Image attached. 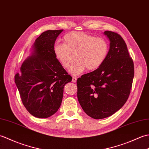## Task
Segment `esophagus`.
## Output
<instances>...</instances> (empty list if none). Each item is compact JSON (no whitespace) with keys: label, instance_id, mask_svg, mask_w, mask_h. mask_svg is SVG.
<instances>
[{"label":"esophagus","instance_id":"esophagus-1","mask_svg":"<svg viewBox=\"0 0 149 149\" xmlns=\"http://www.w3.org/2000/svg\"><path fill=\"white\" fill-rule=\"evenodd\" d=\"M76 81H77V78L75 77H73V78H72L73 83H76Z\"/></svg>","mask_w":149,"mask_h":149}]
</instances>
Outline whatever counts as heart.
Masks as SVG:
<instances>
[{
	"instance_id": "obj_1",
	"label": "heart",
	"mask_w": 149,
	"mask_h": 149,
	"mask_svg": "<svg viewBox=\"0 0 149 149\" xmlns=\"http://www.w3.org/2000/svg\"><path fill=\"white\" fill-rule=\"evenodd\" d=\"M64 43L54 46V53L63 68L68 69L74 59L75 62L70 72L78 75L85 70L93 71L103 64L108 53V44L102 38L83 32L73 31L65 35Z\"/></svg>"
}]
</instances>
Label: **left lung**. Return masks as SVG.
Masks as SVG:
<instances>
[{
  "label": "left lung",
  "mask_w": 149,
  "mask_h": 149,
  "mask_svg": "<svg viewBox=\"0 0 149 149\" xmlns=\"http://www.w3.org/2000/svg\"><path fill=\"white\" fill-rule=\"evenodd\" d=\"M109 50L99 68L77 80V99L82 108L94 119H102L118 111L131 92L134 70L127 45L121 36L104 32Z\"/></svg>",
  "instance_id": "obj_1"
}]
</instances>
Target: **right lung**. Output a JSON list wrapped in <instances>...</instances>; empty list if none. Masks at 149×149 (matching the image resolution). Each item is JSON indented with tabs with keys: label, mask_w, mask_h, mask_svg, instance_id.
I'll list each match as a JSON object with an SVG mask.
<instances>
[{
	"label": "right lung",
	"mask_w": 149,
	"mask_h": 149,
	"mask_svg": "<svg viewBox=\"0 0 149 149\" xmlns=\"http://www.w3.org/2000/svg\"><path fill=\"white\" fill-rule=\"evenodd\" d=\"M63 30H48L37 38L32 52L22 63L15 82L24 106L33 116L54 115L62 102L63 88L72 77L56 59L55 41Z\"/></svg>",
	"instance_id": "right-lung-1"
}]
</instances>
